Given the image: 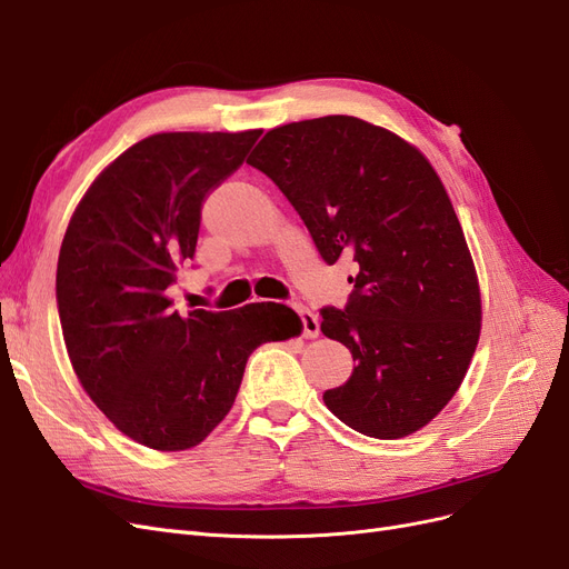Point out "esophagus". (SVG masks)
<instances>
[{"label":"esophagus","mask_w":569,"mask_h":569,"mask_svg":"<svg viewBox=\"0 0 569 569\" xmlns=\"http://www.w3.org/2000/svg\"><path fill=\"white\" fill-rule=\"evenodd\" d=\"M295 308H297V313H299V318H301L303 337H306V339H316V337H318V332H320L318 316H316L313 311H308V308H306V306H301V303H295Z\"/></svg>","instance_id":"obj_1"}]
</instances>
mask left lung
<instances>
[{
	"mask_svg": "<svg viewBox=\"0 0 569 569\" xmlns=\"http://www.w3.org/2000/svg\"><path fill=\"white\" fill-rule=\"evenodd\" d=\"M295 206L327 266L353 258L320 330L356 360L322 393L356 432L401 439L453 399L479 339V284L449 194L422 153L353 116L266 132L247 161Z\"/></svg>",
	"mask_w": 569,
	"mask_h": 569,
	"instance_id": "8db88e82",
	"label": "left lung"
}]
</instances>
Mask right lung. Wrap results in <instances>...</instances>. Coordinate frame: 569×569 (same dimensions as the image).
<instances>
[{"instance_id":"1","label":"right lung","mask_w":569,"mask_h":569,"mask_svg":"<svg viewBox=\"0 0 569 569\" xmlns=\"http://www.w3.org/2000/svg\"><path fill=\"white\" fill-rule=\"evenodd\" d=\"M258 137L151 134L94 180L68 222L57 266L68 358L97 408L149 449L203 441L230 412L251 351L299 332L282 303L182 318L166 295L194 258L203 201Z\"/></svg>"}]
</instances>
